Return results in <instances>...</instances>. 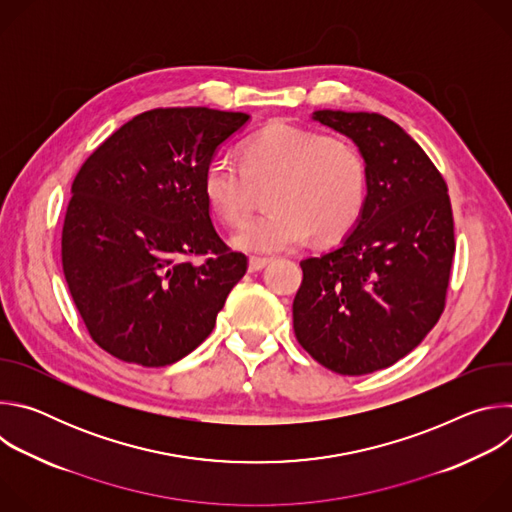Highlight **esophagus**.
Instances as JSON below:
<instances>
[{"label":"esophagus","mask_w":512,"mask_h":512,"mask_svg":"<svg viewBox=\"0 0 512 512\" xmlns=\"http://www.w3.org/2000/svg\"><path fill=\"white\" fill-rule=\"evenodd\" d=\"M269 261H271V259H267V257H251V259H249V271H251V273L261 271Z\"/></svg>","instance_id":"obj_1"}]
</instances>
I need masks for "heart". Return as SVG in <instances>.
Wrapping results in <instances>:
<instances>
[{
    "label": "heart",
    "mask_w": 512,
    "mask_h": 512,
    "mask_svg": "<svg viewBox=\"0 0 512 512\" xmlns=\"http://www.w3.org/2000/svg\"><path fill=\"white\" fill-rule=\"evenodd\" d=\"M239 162L212 158L202 176V192L223 223L241 225L255 190L271 184L265 196L269 212L233 237L241 251H289L312 235L322 243L336 241L352 231L367 202V162L342 137L271 121L241 143Z\"/></svg>",
    "instance_id": "heart-1"
}]
</instances>
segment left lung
Here are the masks:
<instances>
[{
	"label": "left lung",
	"mask_w": 512,
	"mask_h": 512,
	"mask_svg": "<svg viewBox=\"0 0 512 512\" xmlns=\"http://www.w3.org/2000/svg\"><path fill=\"white\" fill-rule=\"evenodd\" d=\"M367 162L364 210L336 249L304 259L298 342L348 377L391 367L440 320L456 251L448 186L419 143L379 113L314 111Z\"/></svg>",
	"instance_id": "left-lung-1"
}]
</instances>
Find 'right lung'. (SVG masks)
I'll use <instances>...</instances> for the list:
<instances>
[{"label": "right lung", "mask_w": 512, "mask_h": 512, "mask_svg": "<svg viewBox=\"0 0 512 512\" xmlns=\"http://www.w3.org/2000/svg\"><path fill=\"white\" fill-rule=\"evenodd\" d=\"M249 119L208 107L145 111L109 135L72 182L62 271L91 338L115 358L141 367L184 358L245 275L247 257L210 221L202 176Z\"/></svg>", "instance_id": "right-lung-1"}]
</instances>
